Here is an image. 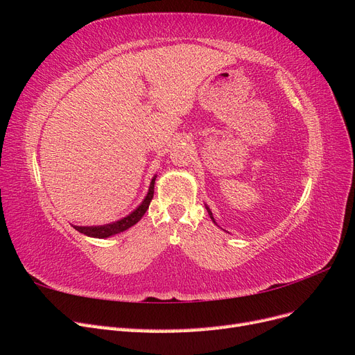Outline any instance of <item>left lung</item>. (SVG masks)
<instances>
[{
  "instance_id": "1",
  "label": "left lung",
  "mask_w": 355,
  "mask_h": 355,
  "mask_svg": "<svg viewBox=\"0 0 355 355\" xmlns=\"http://www.w3.org/2000/svg\"><path fill=\"white\" fill-rule=\"evenodd\" d=\"M207 209V211H209V214H210V218H211V220L214 222V218H213V214H211V211H210V209L209 207H206ZM214 223H216V222H214Z\"/></svg>"
}]
</instances>
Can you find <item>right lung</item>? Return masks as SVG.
<instances>
[{"mask_svg":"<svg viewBox=\"0 0 355 355\" xmlns=\"http://www.w3.org/2000/svg\"><path fill=\"white\" fill-rule=\"evenodd\" d=\"M155 178L151 180V185H149V191L145 197V200L142 201L141 206H139L135 211H132L128 216L112 222V223H106V225H101V227H73L78 232L84 234V235H89V237H94V239H106V237H111V235L115 234H120L125 230H128L130 227H133L135 223H137L139 220L142 219V216L145 214V211L148 210L149 204H151V200L154 197V184H155Z\"/></svg>","mask_w":355,"mask_h":355,"instance_id":"obj_1","label":"right lung"}]
</instances>
